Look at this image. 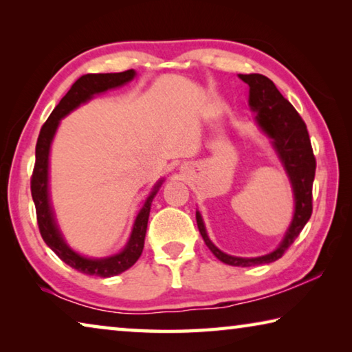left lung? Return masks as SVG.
Listing matches in <instances>:
<instances>
[{"label":"left lung","mask_w":352,"mask_h":352,"mask_svg":"<svg viewBox=\"0 0 352 352\" xmlns=\"http://www.w3.org/2000/svg\"><path fill=\"white\" fill-rule=\"evenodd\" d=\"M239 77L250 87V107L256 111V121L273 140V146L278 151L290 177L295 194V216L281 245L270 254L259 256V258H236V256L220 252L208 237L200 212L195 214V219H197L199 231L206 247L217 259L236 267H253L269 264V262L283 258V254L287 252V248L305 228L307 220L311 219L312 184L317 162H315L306 122L302 121L295 107L278 91L275 83L262 74H239Z\"/></svg>","instance_id":"8db88e82"}]
</instances>
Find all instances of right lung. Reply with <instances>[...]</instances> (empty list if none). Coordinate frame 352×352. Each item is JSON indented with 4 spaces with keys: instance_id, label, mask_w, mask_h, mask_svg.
<instances>
[{
    "instance_id": "right-lung-1",
    "label": "right lung",
    "mask_w": 352,
    "mask_h": 352,
    "mask_svg": "<svg viewBox=\"0 0 352 352\" xmlns=\"http://www.w3.org/2000/svg\"><path fill=\"white\" fill-rule=\"evenodd\" d=\"M135 77L133 69L122 71V73H107V74H85L77 79L69 91L65 94L60 102L56 107L50 118L46 119L43 127L40 130L37 146H35V164L31 177V192L32 200L35 204V212H37V223L40 234L46 242V245L60 258L65 264L73 267L77 272L85 273V275H94L100 278H109L119 275V273L130 269L142 253L144 248V237L147 230L148 212H151L152 199L157 194L158 188L162 186V182L157 183L153 192L148 195L144 206L136 216L132 236L130 241L119 254L111 256L105 259H88L73 252L65 241L62 234L58 233V228L52 216V210L50 206V195H47V157H50V147L52 136L56 133L58 121L63 116H67L71 110L79 107L82 102L90 99L93 94L102 93L124 85Z\"/></svg>"
}]
</instances>
